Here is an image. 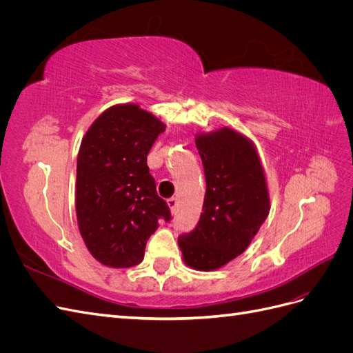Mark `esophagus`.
<instances>
[{
	"mask_svg": "<svg viewBox=\"0 0 353 353\" xmlns=\"http://www.w3.org/2000/svg\"><path fill=\"white\" fill-rule=\"evenodd\" d=\"M168 205L170 208V210H172L174 213L176 212V206H178V199L176 197H170L168 199Z\"/></svg>",
	"mask_w": 353,
	"mask_h": 353,
	"instance_id": "1",
	"label": "esophagus"
}]
</instances>
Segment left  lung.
<instances>
[{
    "label": "left lung",
    "instance_id": "left-lung-1",
    "mask_svg": "<svg viewBox=\"0 0 353 353\" xmlns=\"http://www.w3.org/2000/svg\"><path fill=\"white\" fill-rule=\"evenodd\" d=\"M206 178L203 213L178 237L191 268L212 271L241 254L270 213L263 169L253 144L223 128L196 140Z\"/></svg>",
    "mask_w": 353,
    "mask_h": 353
}]
</instances>
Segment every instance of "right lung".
Segmentation results:
<instances>
[{"label":"right lung","instance_id":"obj_1","mask_svg":"<svg viewBox=\"0 0 353 353\" xmlns=\"http://www.w3.org/2000/svg\"><path fill=\"white\" fill-rule=\"evenodd\" d=\"M163 131L152 113L122 104L103 112L83 137L77 216L85 244L103 265H138L159 221L172 219L147 166V154Z\"/></svg>","mask_w":353,"mask_h":353}]
</instances>
